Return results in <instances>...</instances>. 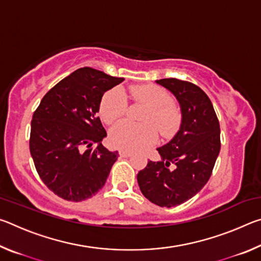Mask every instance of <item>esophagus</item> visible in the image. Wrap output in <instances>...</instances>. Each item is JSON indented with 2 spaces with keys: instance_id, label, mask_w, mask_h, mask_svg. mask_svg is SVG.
<instances>
[{
  "instance_id": "obj_1",
  "label": "esophagus",
  "mask_w": 261,
  "mask_h": 261,
  "mask_svg": "<svg viewBox=\"0 0 261 261\" xmlns=\"http://www.w3.org/2000/svg\"><path fill=\"white\" fill-rule=\"evenodd\" d=\"M120 155H121V156H124V158H129V156L132 155V152L123 151V149H121V151H120Z\"/></svg>"
}]
</instances>
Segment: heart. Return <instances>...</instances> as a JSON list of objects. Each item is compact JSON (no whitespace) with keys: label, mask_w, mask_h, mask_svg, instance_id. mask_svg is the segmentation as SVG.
Returning a JSON list of instances; mask_svg holds the SVG:
<instances>
[{"label":"heart","mask_w":261,"mask_h":261,"mask_svg":"<svg viewBox=\"0 0 261 261\" xmlns=\"http://www.w3.org/2000/svg\"><path fill=\"white\" fill-rule=\"evenodd\" d=\"M130 94L136 101L148 107L143 116L145 123L138 125L123 121L115 125L110 132V141L115 147L124 151H141L151 146L158 139L154 125L165 137L173 136L177 131L180 114L165 90L155 85L132 86ZM126 105V96L122 88H113L101 100V117L106 123L112 124L124 116Z\"/></svg>","instance_id":"1"}]
</instances>
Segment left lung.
I'll return each mask as SVG.
<instances>
[{
	"label": "left lung",
	"mask_w": 261,
	"mask_h": 261,
	"mask_svg": "<svg viewBox=\"0 0 261 261\" xmlns=\"http://www.w3.org/2000/svg\"><path fill=\"white\" fill-rule=\"evenodd\" d=\"M156 84L178 101L182 121L169 143L158 147L161 160L137 175L141 193L160 207L183 204L208 182L220 153V124L213 105L192 83L167 78Z\"/></svg>",
	"instance_id": "left-lung-1"
}]
</instances>
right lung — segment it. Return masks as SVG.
Here are the masks:
<instances>
[{"label":"right lung","mask_w":261,"mask_h":261,"mask_svg":"<svg viewBox=\"0 0 261 261\" xmlns=\"http://www.w3.org/2000/svg\"><path fill=\"white\" fill-rule=\"evenodd\" d=\"M124 78L81 68L43 96L31 122L30 151L42 182L69 201L86 200L103 187L118 152L98 116L102 95ZM94 143L97 147H90Z\"/></svg>","instance_id":"right-lung-1"}]
</instances>
